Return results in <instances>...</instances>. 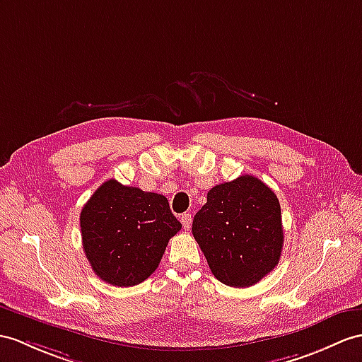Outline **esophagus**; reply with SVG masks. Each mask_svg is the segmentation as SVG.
Segmentation results:
<instances>
[{
  "label": "esophagus",
  "instance_id": "1",
  "mask_svg": "<svg viewBox=\"0 0 362 362\" xmlns=\"http://www.w3.org/2000/svg\"><path fill=\"white\" fill-rule=\"evenodd\" d=\"M181 223H182L184 228H186V230H189L190 224H192V215H190V214H184V215L181 216Z\"/></svg>",
  "mask_w": 362,
  "mask_h": 362
}]
</instances>
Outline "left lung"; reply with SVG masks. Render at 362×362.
Here are the masks:
<instances>
[{
    "instance_id": "1",
    "label": "left lung",
    "mask_w": 362,
    "mask_h": 362,
    "mask_svg": "<svg viewBox=\"0 0 362 362\" xmlns=\"http://www.w3.org/2000/svg\"><path fill=\"white\" fill-rule=\"evenodd\" d=\"M192 233L218 281L250 287L279 262L284 244L279 201L261 180L243 175L209 190Z\"/></svg>"
}]
</instances>
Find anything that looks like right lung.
Masks as SVG:
<instances>
[{"label": "right lung", "mask_w": 362, "mask_h": 362, "mask_svg": "<svg viewBox=\"0 0 362 362\" xmlns=\"http://www.w3.org/2000/svg\"><path fill=\"white\" fill-rule=\"evenodd\" d=\"M79 226L95 275L118 287L136 286L151 276L167 243L181 230L165 197L117 180L95 190L81 210Z\"/></svg>", "instance_id": "add662e5"}]
</instances>
